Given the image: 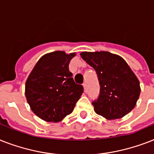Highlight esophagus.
<instances>
[{"mask_svg": "<svg viewBox=\"0 0 154 154\" xmlns=\"http://www.w3.org/2000/svg\"><path fill=\"white\" fill-rule=\"evenodd\" d=\"M83 88H84V91H85V92H87V85H86V83H83Z\"/></svg>", "mask_w": 154, "mask_h": 154, "instance_id": "obj_1", "label": "esophagus"}]
</instances>
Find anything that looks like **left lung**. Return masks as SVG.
<instances>
[{
  "instance_id": "obj_1",
  "label": "left lung",
  "mask_w": 154,
  "mask_h": 154,
  "mask_svg": "<svg viewBox=\"0 0 154 154\" xmlns=\"http://www.w3.org/2000/svg\"><path fill=\"white\" fill-rule=\"evenodd\" d=\"M81 56L98 76L100 92L98 99L92 102L95 112L107 119H116L132 111L141 88L138 77L126 61L107 51H85Z\"/></svg>"
}]
</instances>
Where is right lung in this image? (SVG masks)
I'll return each instance as SVG.
<instances>
[{
	"mask_svg": "<svg viewBox=\"0 0 154 154\" xmlns=\"http://www.w3.org/2000/svg\"><path fill=\"white\" fill-rule=\"evenodd\" d=\"M76 53L54 51L39 58L25 84V96L32 112L46 122L62 120L74 109L84 92L73 81L69 64Z\"/></svg>",
	"mask_w": 154,
	"mask_h": 154,
	"instance_id": "add662e5",
	"label": "right lung"
}]
</instances>
